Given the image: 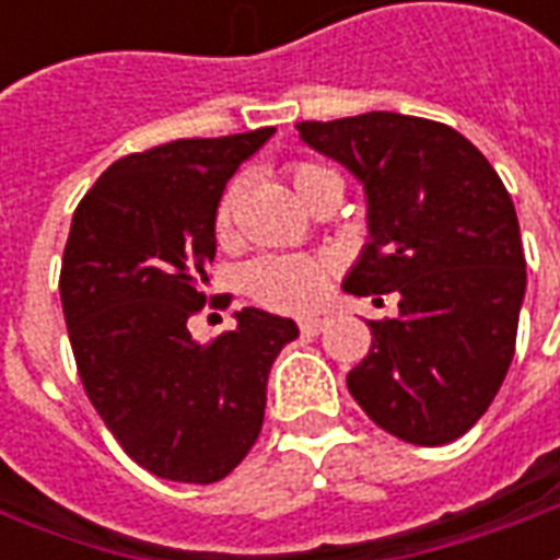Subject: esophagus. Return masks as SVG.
Segmentation results:
<instances>
[{"label": "esophagus", "instance_id": "obj_1", "mask_svg": "<svg viewBox=\"0 0 560 560\" xmlns=\"http://www.w3.org/2000/svg\"><path fill=\"white\" fill-rule=\"evenodd\" d=\"M324 327H327V317H303L300 320V332L303 336H317Z\"/></svg>", "mask_w": 560, "mask_h": 560}]
</instances>
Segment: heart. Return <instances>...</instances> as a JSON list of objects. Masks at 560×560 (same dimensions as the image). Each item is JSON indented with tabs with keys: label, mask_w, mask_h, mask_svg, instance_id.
<instances>
[{
	"label": "heart",
	"mask_w": 560,
	"mask_h": 560,
	"mask_svg": "<svg viewBox=\"0 0 560 560\" xmlns=\"http://www.w3.org/2000/svg\"><path fill=\"white\" fill-rule=\"evenodd\" d=\"M291 183L296 195L303 197L305 203L312 200L315 188L327 179H339L329 167L312 164V161H293ZM236 188L240 183L228 185V191L221 195L219 207H215V231H231L233 203H236ZM329 264L327 257L315 255H269L255 260L245 269V291L255 296L260 305L279 308V312H305L320 300V293L329 281Z\"/></svg>",
	"instance_id": "b5f03b06"
}]
</instances>
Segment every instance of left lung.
Returning a JSON list of instances; mask_svg holds the SVG:
<instances>
[{
	"mask_svg": "<svg viewBox=\"0 0 560 560\" xmlns=\"http://www.w3.org/2000/svg\"><path fill=\"white\" fill-rule=\"evenodd\" d=\"M369 200V243L345 279L357 296L399 293V317L369 320L372 348L348 372L369 420L417 446L456 441L504 384L525 300L516 207L480 149L420 116L300 122Z\"/></svg>",
	"mask_w": 560,
	"mask_h": 560,
	"instance_id": "8db88e82",
	"label": "left lung"
}]
</instances>
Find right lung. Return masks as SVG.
Instances as JSON below:
<instances>
[{
	"instance_id": "right-lung-1",
	"label": "right lung",
	"mask_w": 560,
	"mask_h": 560,
	"mask_svg": "<svg viewBox=\"0 0 560 560\" xmlns=\"http://www.w3.org/2000/svg\"><path fill=\"white\" fill-rule=\"evenodd\" d=\"M272 131L131 152L71 219L59 296L78 375L119 446L161 480L219 482L248 456L269 369L300 336L260 308L207 345L188 332L207 305L221 191Z\"/></svg>"
}]
</instances>
